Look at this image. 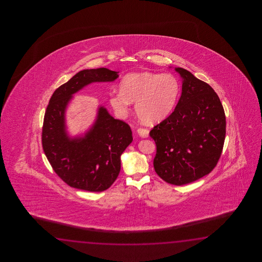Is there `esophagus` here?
I'll return each mask as SVG.
<instances>
[{"label":"esophagus","instance_id":"obj_1","mask_svg":"<svg viewBox=\"0 0 262 262\" xmlns=\"http://www.w3.org/2000/svg\"><path fill=\"white\" fill-rule=\"evenodd\" d=\"M137 132L141 138H144V139L145 138H148V136H149V130L148 129L139 128L137 130Z\"/></svg>","mask_w":262,"mask_h":262}]
</instances>
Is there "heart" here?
I'll return each instance as SVG.
<instances>
[{
	"mask_svg": "<svg viewBox=\"0 0 262 262\" xmlns=\"http://www.w3.org/2000/svg\"><path fill=\"white\" fill-rule=\"evenodd\" d=\"M181 92L178 78L170 73H130L120 82V91L110 95V104L119 115H125L130 103L146 124L160 123L177 105Z\"/></svg>",
	"mask_w": 262,
	"mask_h": 262,
	"instance_id": "1",
	"label": "heart"
}]
</instances>
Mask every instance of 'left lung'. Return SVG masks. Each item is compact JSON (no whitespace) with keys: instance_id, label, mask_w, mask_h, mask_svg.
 <instances>
[{"instance_id":"8db88e82","label":"left lung","mask_w":262,"mask_h":262,"mask_svg":"<svg viewBox=\"0 0 262 262\" xmlns=\"http://www.w3.org/2000/svg\"><path fill=\"white\" fill-rule=\"evenodd\" d=\"M182 95L174 112L150 130L156 141L154 167L168 184L184 185L212 171L222 152L226 116L209 84L181 67Z\"/></svg>"}]
</instances>
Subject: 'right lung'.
Instances as JSON below:
<instances>
[{"label":"right lung","mask_w":262,"mask_h":262,"mask_svg":"<svg viewBox=\"0 0 262 262\" xmlns=\"http://www.w3.org/2000/svg\"><path fill=\"white\" fill-rule=\"evenodd\" d=\"M107 68L84 69L62 84L50 98L45 113L42 145L57 175L69 186L102 192L112 186L121 170V156L133 141L127 123L114 119L99 106L95 123L82 136L70 137L66 112L73 95L94 82H112L119 75Z\"/></svg>","instance_id":"add662e5"}]
</instances>
